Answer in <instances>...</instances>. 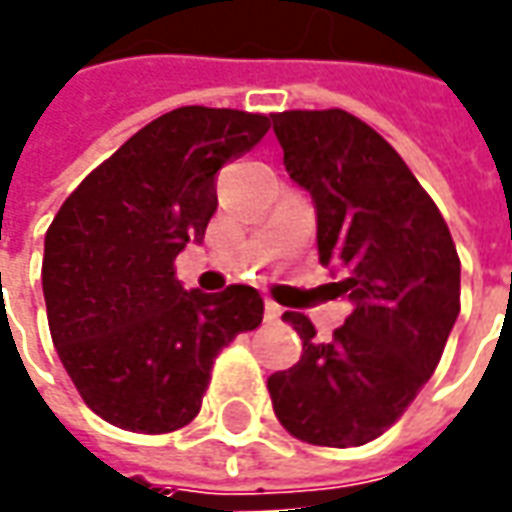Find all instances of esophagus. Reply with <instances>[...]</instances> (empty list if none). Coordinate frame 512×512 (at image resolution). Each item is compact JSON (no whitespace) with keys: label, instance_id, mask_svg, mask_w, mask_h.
Wrapping results in <instances>:
<instances>
[{"label":"esophagus","instance_id":"esophagus-1","mask_svg":"<svg viewBox=\"0 0 512 512\" xmlns=\"http://www.w3.org/2000/svg\"><path fill=\"white\" fill-rule=\"evenodd\" d=\"M280 314H283V309H280L277 303H272V300H266V306H263V317H266L269 323H274V320H280Z\"/></svg>","mask_w":512,"mask_h":512}]
</instances>
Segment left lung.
<instances>
[{
    "instance_id": "left-lung-1",
    "label": "left lung",
    "mask_w": 512,
    "mask_h": 512,
    "mask_svg": "<svg viewBox=\"0 0 512 512\" xmlns=\"http://www.w3.org/2000/svg\"><path fill=\"white\" fill-rule=\"evenodd\" d=\"M272 124L283 167L314 203L320 263L343 269L351 300L328 343L306 314H283L303 354L269 377L274 414L311 445H365L436 371L459 317V255L414 172L357 115L289 110Z\"/></svg>"
}]
</instances>
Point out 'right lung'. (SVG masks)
<instances>
[{
	"mask_svg": "<svg viewBox=\"0 0 512 512\" xmlns=\"http://www.w3.org/2000/svg\"><path fill=\"white\" fill-rule=\"evenodd\" d=\"M269 127L266 115L178 107L93 169L50 223V337L87 408L115 428L189 425L218 351L260 326V291L184 289L172 263L206 235L223 164Z\"/></svg>",
	"mask_w": 512,
	"mask_h": 512,
	"instance_id": "1",
	"label": "right lung"
}]
</instances>
